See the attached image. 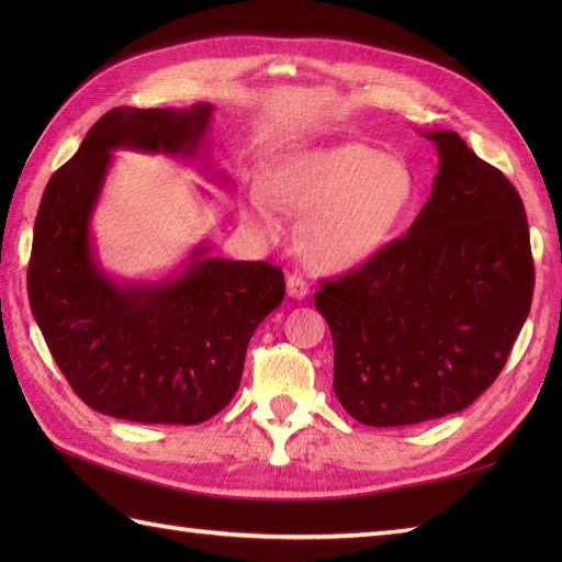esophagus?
<instances>
[{
	"label": "esophagus",
	"instance_id": "esophagus-1",
	"mask_svg": "<svg viewBox=\"0 0 562 562\" xmlns=\"http://www.w3.org/2000/svg\"><path fill=\"white\" fill-rule=\"evenodd\" d=\"M288 294L292 296V300H304V296L308 294V284L302 274H296V272L288 274Z\"/></svg>",
	"mask_w": 562,
	"mask_h": 562
}]
</instances>
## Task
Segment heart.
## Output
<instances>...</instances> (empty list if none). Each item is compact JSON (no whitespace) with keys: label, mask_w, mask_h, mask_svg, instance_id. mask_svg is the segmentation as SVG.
<instances>
[{"label":"heart","mask_w":562,"mask_h":562,"mask_svg":"<svg viewBox=\"0 0 562 562\" xmlns=\"http://www.w3.org/2000/svg\"><path fill=\"white\" fill-rule=\"evenodd\" d=\"M420 178L401 154L362 142L280 154L266 188L248 198V220L272 232L274 207L304 214L300 238L306 258L328 272H348L384 250L408 220Z\"/></svg>","instance_id":"heart-1"}]
</instances>
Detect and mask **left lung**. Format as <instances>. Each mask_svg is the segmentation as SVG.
<instances>
[{
  "label": "left lung",
  "instance_id": "1",
  "mask_svg": "<svg viewBox=\"0 0 562 562\" xmlns=\"http://www.w3.org/2000/svg\"><path fill=\"white\" fill-rule=\"evenodd\" d=\"M439 171L405 236L314 302L333 336V389L357 423L417 425L493 384L533 296L524 202L453 130L425 133Z\"/></svg>",
  "mask_w": 562,
  "mask_h": 562
}]
</instances>
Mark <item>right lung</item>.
<instances>
[{
	"mask_svg": "<svg viewBox=\"0 0 562 562\" xmlns=\"http://www.w3.org/2000/svg\"><path fill=\"white\" fill-rule=\"evenodd\" d=\"M212 111V103L113 109L43 193L29 262L31 312L69 386L103 415L145 425L210 420L241 384L254 330L282 304L280 268L214 258L207 241L157 282L115 280L97 258L91 217L113 151L195 159Z\"/></svg>",
	"mask_w": 562,
	"mask_h": 562,
	"instance_id": "1",
	"label": "right lung"
}]
</instances>
